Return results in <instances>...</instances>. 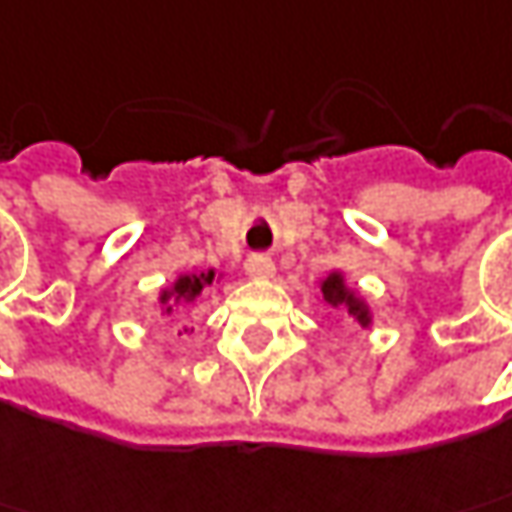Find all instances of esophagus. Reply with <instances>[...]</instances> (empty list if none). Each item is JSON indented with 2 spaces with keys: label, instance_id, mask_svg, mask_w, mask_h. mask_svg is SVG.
I'll use <instances>...</instances> for the list:
<instances>
[{
  "label": "esophagus",
  "instance_id": "esophagus-1",
  "mask_svg": "<svg viewBox=\"0 0 512 512\" xmlns=\"http://www.w3.org/2000/svg\"><path fill=\"white\" fill-rule=\"evenodd\" d=\"M246 272H249L252 278H272V275H275V263H272V257L252 255L246 260Z\"/></svg>",
  "mask_w": 512,
  "mask_h": 512
}]
</instances>
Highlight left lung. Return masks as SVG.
Returning a JSON list of instances; mask_svg holds the SVG:
<instances>
[{
  "mask_svg": "<svg viewBox=\"0 0 512 512\" xmlns=\"http://www.w3.org/2000/svg\"><path fill=\"white\" fill-rule=\"evenodd\" d=\"M321 295L323 303H329L332 309H346V312L361 323L364 329L372 323V312H369L367 300L361 298L355 289L346 286V280L341 272H329V275L321 280Z\"/></svg>",
  "mask_w": 512,
  "mask_h": 512,
  "instance_id": "1",
  "label": "left lung"
}]
</instances>
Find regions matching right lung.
Segmentation results:
<instances>
[{"label": "right lung", "mask_w": 512, "mask_h": 512, "mask_svg": "<svg viewBox=\"0 0 512 512\" xmlns=\"http://www.w3.org/2000/svg\"><path fill=\"white\" fill-rule=\"evenodd\" d=\"M209 283H214V269H209V272H197V275H180L168 289L160 292V306H163V312L171 315V309H174L177 303H191V300H197L200 298V292H203Z\"/></svg>", "instance_id": "1"}]
</instances>
